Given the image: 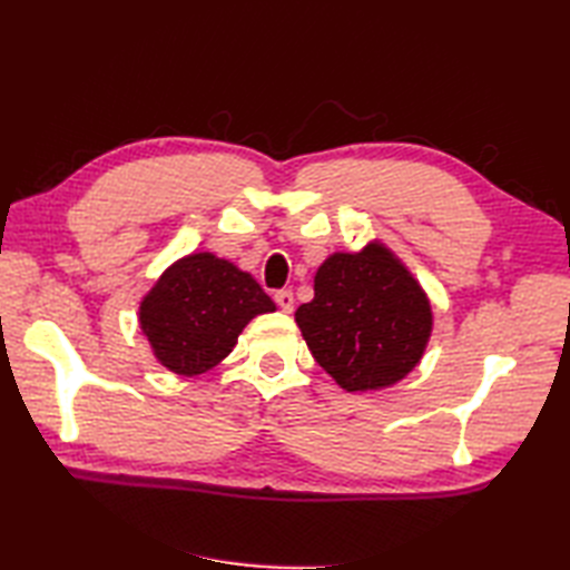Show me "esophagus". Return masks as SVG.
Wrapping results in <instances>:
<instances>
[{
  "mask_svg": "<svg viewBox=\"0 0 570 570\" xmlns=\"http://www.w3.org/2000/svg\"><path fill=\"white\" fill-rule=\"evenodd\" d=\"M276 306L282 308L284 313H292L294 311V292H288V288H282V292L274 294Z\"/></svg>",
  "mask_w": 570,
  "mask_h": 570,
  "instance_id": "1",
  "label": "esophagus"
}]
</instances>
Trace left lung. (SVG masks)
Returning a JSON list of instances; mask_svg holds the SVG:
<instances>
[{"label": "left lung", "instance_id": "left-lung-1", "mask_svg": "<svg viewBox=\"0 0 570 570\" xmlns=\"http://www.w3.org/2000/svg\"><path fill=\"white\" fill-rule=\"evenodd\" d=\"M296 323L318 365L347 392L392 386L414 370L433 331L431 301L380 239L335 252L313 278Z\"/></svg>", "mask_w": 570, "mask_h": 570}]
</instances>
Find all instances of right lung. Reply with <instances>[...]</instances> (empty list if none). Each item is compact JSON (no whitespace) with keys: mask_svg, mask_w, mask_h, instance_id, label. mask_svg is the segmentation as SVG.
<instances>
[{"mask_svg":"<svg viewBox=\"0 0 570 570\" xmlns=\"http://www.w3.org/2000/svg\"><path fill=\"white\" fill-rule=\"evenodd\" d=\"M272 311L274 301L252 274L213 252H193L141 298L139 328L166 370L196 377L233 353L252 318Z\"/></svg>","mask_w":570,"mask_h":570,"instance_id":"add662e5","label":"right lung"}]
</instances>
